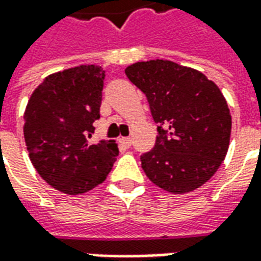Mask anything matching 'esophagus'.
I'll list each match as a JSON object with an SVG mask.
<instances>
[{
    "mask_svg": "<svg viewBox=\"0 0 261 261\" xmlns=\"http://www.w3.org/2000/svg\"><path fill=\"white\" fill-rule=\"evenodd\" d=\"M120 144L125 148L131 147V138L130 137H124V138H120Z\"/></svg>",
    "mask_w": 261,
    "mask_h": 261,
    "instance_id": "obj_1",
    "label": "esophagus"
}]
</instances>
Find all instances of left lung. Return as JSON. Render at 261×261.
<instances>
[{
    "mask_svg": "<svg viewBox=\"0 0 261 261\" xmlns=\"http://www.w3.org/2000/svg\"><path fill=\"white\" fill-rule=\"evenodd\" d=\"M125 75L145 93L158 124L155 147L141 155L148 179L175 194L202 186L229 147L232 119L218 86L200 71L168 60L128 65Z\"/></svg>",
    "mask_w": 261,
    "mask_h": 261,
    "instance_id": "1",
    "label": "left lung"
}]
</instances>
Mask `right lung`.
I'll return each instance as SVG.
<instances>
[{"mask_svg": "<svg viewBox=\"0 0 261 261\" xmlns=\"http://www.w3.org/2000/svg\"><path fill=\"white\" fill-rule=\"evenodd\" d=\"M103 80L97 65L60 71L37 86L26 106L23 136L32 164L43 180L69 196L100 185L119 155L114 141L91 142Z\"/></svg>", "mask_w": 261, "mask_h": 261, "instance_id": "obj_1", "label": "right lung"}]
</instances>
